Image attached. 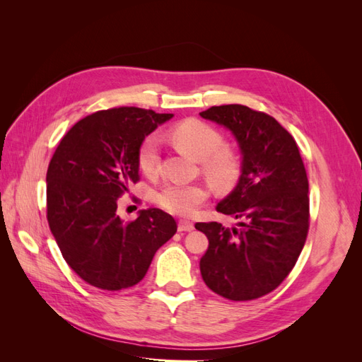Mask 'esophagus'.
<instances>
[{
    "mask_svg": "<svg viewBox=\"0 0 362 362\" xmlns=\"http://www.w3.org/2000/svg\"><path fill=\"white\" fill-rule=\"evenodd\" d=\"M193 229H194L193 222H190V221H180L178 231H187V233H190V231H193Z\"/></svg>",
    "mask_w": 362,
    "mask_h": 362,
    "instance_id": "1",
    "label": "esophagus"
}]
</instances>
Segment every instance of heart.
<instances>
[{"mask_svg":"<svg viewBox=\"0 0 362 362\" xmlns=\"http://www.w3.org/2000/svg\"><path fill=\"white\" fill-rule=\"evenodd\" d=\"M172 141L194 158L202 160V170L217 189L233 187L240 177V160L233 149L223 146L218 129L199 119H185L169 131ZM160 161L158 139L151 134L144 139L137 151V164L148 177L157 172ZM210 192L204 184L168 182L157 194L164 210L177 216H192L204 204Z\"/></svg>","mask_w":362,"mask_h":362,"instance_id":"b5f03b06","label":"heart"}]
</instances>
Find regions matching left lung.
Segmentation results:
<instances>
[{"instance_id":"left-lung-1","label":"left lung","mask_w":362,"mask_h":362,"mask_svg":"<svg viewBox=\"0 0 362 362\" xmlns=\"http://www.w3.org/2000/svg\"><path fill=\"white\" fill-rule=\"evenodd\" d=\"M234 134L242 175L216 210L237 226L199 222L208 238L201 258L206 287L229 300H254L288 276L310 228L308 178L298 144L275 117L240 104L199 113Z\"/></svg>"}]
</instances>
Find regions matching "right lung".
<instances>
[{
    "mask_svg": "<svg viewBox=\"0 0 362 362\" xmlns=\"http://www.w3.org/2000/svg\"><path fill=\"white\" fill-rule=\"evenodd\" d=\"M172 116L137 107L92 113L64 134L49 161V229L69 267L96 288L136 286L177 233L175 218L158 208L131 222L116 214L117 198L139 181L140 144Z\"/></svg>",
    "mask_w": 362,
    "mask_h": 362,
    "instance_id": "right-lung-1",
    "label": "right lung"
}]
</instances>
